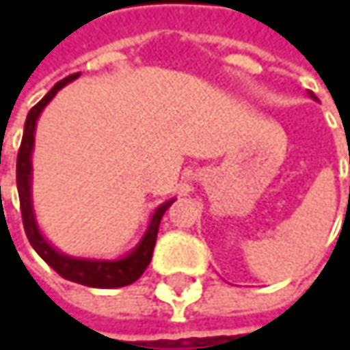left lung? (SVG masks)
<instances>
[{"mask_svg": "<svg viewBox=\"0 0 350 350\" xmlns=\"http://www.w3.org/2000/svg\"><path fill=\"white\" fill-rule=\"evenodd\" d=\"M310 97H312V99H316V97H314V93H310Z\"/></svg>", "mask_w": 350, "mask_h": 350, "instance_id": "8db88e82", "label": "left lung"}]
</instances>
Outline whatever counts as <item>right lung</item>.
Returning <instances> with one entry per match:
<instances>
[{
    "instance_id": "obj_1",
    "label": "right lung",
    "mask_w": 350,
    "mask_h": 350,
    "mask_svg": "<svg viewBox=\"0 0 350 350\" xmlns=\"http://www.w3.org/2000/svg\"><path fill=\"white\" fill-rule=\"evenodd\" d=\"M79 77L70 75L62 81H58L46 95L42 101H38L28 117H26V125H24V137H22V146L18 152V166H16V182H18V194H20V208H22V221H24V231L28 235V241L36 249V253L64 280L89 286V288H123L133 284L150 265L152 261V253H154V245L158 237V229H160V221L164 217V213L168 211V206L174 202L166 200L164 204H160L154 215L152 221L148 225V231L144 233L142 241L137 247L127 253L121 259H81V257H70L64 255L60 251H56L52 245L44 239V235L38 229L36 223L34 208H32V150H34V133H36V121L40 117V113L44 111V107L52 101V97L70 81H75Z\"/></svg>"
}]
</instances>
